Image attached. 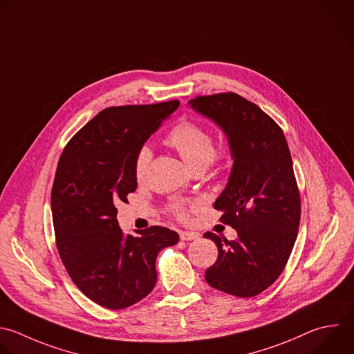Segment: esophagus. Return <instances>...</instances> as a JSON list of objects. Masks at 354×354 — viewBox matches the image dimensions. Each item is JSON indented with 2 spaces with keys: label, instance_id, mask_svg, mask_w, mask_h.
I'll return each mask as SVG.
<instances>
[{
  "label": "esophagus",
  "instance_id": "esophagus-1",
  "mask_svg": "<svg viewBox=\"0 0 354 354\" xmlns=\"http://www.w3.org/2000/svg\"><path fill=\"white\" fill-rule=\"evenodd\" d=\"M179 236H180V241H194V239L198 238V234L194 233V232H187V230H185V232H180V233H179Z\"/></svg>",
  "mask_w": 354,
  "mask_h": 354
}]
</instances>
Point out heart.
Listing matches in <instances>:
<instances>
[{
    "mask_svg": "<svg viewBox=\"0 0 354 354\" xmlns=\"http://www.w3.org/2000/svg\"><path fill=\"white\" fill-rule=\"evenodd\" d=\"M168 146L175 149L183 161L193 169H205L215 157V142L208 129L192 122L183 121L174 127L165 138ZM153 151L149 146H143L135 158V178L143 182L147 176ZM172 211L179 218H186V208L182 203L172 205Z\"/></svg>",
    "mask_w": 354,
    "mask_h": 354,
    "instance_id": "heart-1",
    "label": "heart"
}]
</instances>
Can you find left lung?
Returning <instances> with one entry per match:
<instances>
[{
    "mask_svg": "<svg viewBox=\"0 0 354 354\" xmlns=\"http://www.w3.org/2000/svg\"><path fill=\"white\" fill-rule=\"evenodd\" d=\"M226 135L233 167L214 203L221 222L238 239L204 233L218 248V259L205 271L209 286L238 297H253L282 274L300 223V194L290 151L279 125L236 93L198 95L189 101Z\"/></svg>",
    "mask_w": 354,
    "mask_h": 354,
    "instance_id": "8db88e82",
    "label": "left lung"
}]
</instances>
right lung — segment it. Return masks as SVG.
<instances>
[{"instance_id":"1","label":"right lung","mask_w":354,"mask_h":354,"mask_svg":"<svg viewBox=\"0 0 354 354\" xmlns=\"http://www.w3.org/2000/svg\"><path fill=\"white\" fill-rule=\"evenodd\" d=\"M179 101L109 106L65 146L51 190L59 257L73 283L94 303L127 308L156 286V259L179 234L150 226L124 234L116 205L138 187L135 158Z\"/></svg>"}]
</instances>
